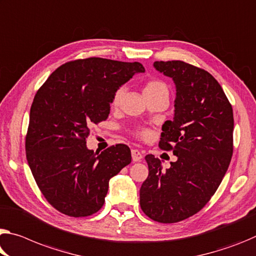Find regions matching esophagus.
<instances>
[{"label":"esophagus","instance_id":"esophagus-1","mask_svg":"<svg viewBox=\"0 0 256 256\" xmlns=\"http://www.w3.org/2000/svg\"><path fill=\"white\" fill-rule=\"evenodd\" d=\"M132 160L133 162H140L142 160V154H141L138 149H132Z\"/></svg>","mask_w":256,"mask_h":256}]
</instances>
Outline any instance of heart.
Masks as SVG:
<instances>
[{
  "instance_id": "heart-1",
  "label": "heart",
  "mask_w": 256,
  "mask_h": 256,
  "mask_svg": "<svg viewBox=\"0 0 256 256\" xmlns=\"http://www.w3.org/2000/svg\"><path fill=\"white\" fill-rule=\"evenodd\" d=\"M125 90L124 88H117L115 93L112 94V108H117L120 104V101L123 99ZM170 91L168 85H166L163 80H149L144 86V96H165L168 98ZM136 136L142 138V139H147L150 136V131L147 128H141L136 131Z\"/></svg>"
}]
</instances>
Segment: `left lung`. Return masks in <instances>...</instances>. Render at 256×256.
<instances>
[{
    "label": "left lung",
    "mask_w": 256,
    "mask_h": 256,
    "mask_svg": "<svg viewBox=\"0 0 256 256\" xmlns=\"http://www.w3.org/2000/svg\"><path fill=\"white\" fill-rule=\"evenodd\" d=\"M176 88L174 117L163 124L160 147L176 156L171 168L146 156L148 178L140 188V206L148 218L176 223L192 216L216 194L234 150V112L218 80L180 60L155 62Z\"/></svg>",
    "instance_id": "obj_1"
}]
</instances>
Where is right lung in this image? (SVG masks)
<instances>
[{
  "instance_id": "right-lung-1",
  "label": "right lung",
  "mask_w": 256,
  "mask_h": 256,
  "mask_svg": "<svg viewBox=\"0 0 256 256\" xmlns=\"http://www.w3.org/2000/svg\"><path fill=\"white\" fill-rule=\"evenodd\" d=\"M140 62L104 58L64 64L36 92L26 136V157L46 200L68 216L102 208L109 180L131 163V150L116 144L100 154L88 149L90 126L106 120L112 94L136 72Z\"/></svg>"
}]
</instances>
